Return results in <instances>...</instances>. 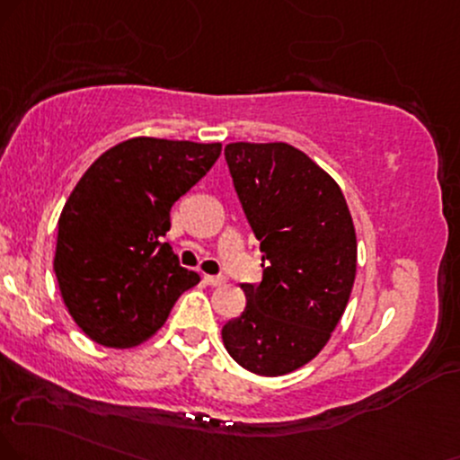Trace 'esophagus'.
<instances>
[{
    "label": "esophagus",
    "mask_w": 460,
    "mask_h": 460,
    "mask_svg": "<svg viewBox=\"0 0 460 460\" xmlns=\"http://www.w3.org/2000/svg\"><path fill=\"white\" fill-rule=\"evenodd\" d=\"M204 283H207V286H224L226 283V277H221V275H204Z\"/></svg>",
    "instance_id": "1"
}]
</instances>
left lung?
Listing matches in <instances>:
<instances>
[{
  "mask_svg": "<svg viewBox=\"0 0 460 460\" xmlns=\"http://www.w3.org/2000/svg\"><path fill=\"white\" fill-rule=\"evenodd\" d=\"M262 252V281L241 283L247 307L221 328L226 349L258 376H286L324 348L356 277V232L339 185L286 143L224 149Z\"/></svg>",
  "mask_w": 460,
  "mask_h": 460,
  "instance_id": "left-lung-1",
  "label": "left lung"
}]
</instances>
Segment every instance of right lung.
I'll return each mask as SVG.
<instances>
[{"instance_id":"1","label":"right lung","mask_w":460,"mask_h":460,"mask_svg":"<svg viewBox=\"0 0 460 460\" xmlns=\"http://www.w3.org/2000/svg\"><path fill=\"white\" fill-rule=\"evenodd\" d=\"M221 145L129 138L95 160L59 217L55 275L89 339L129 348L149 339L200 281L164 243L170 208L211 170Z\"/></svg>"}]
</instances>
